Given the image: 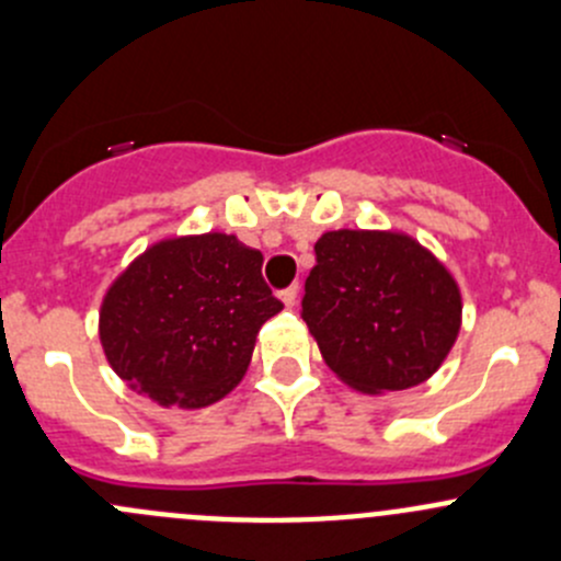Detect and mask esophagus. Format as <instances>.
<instances>
[{
    "label": "esophagus",
    "mask_w": 561,
    "mask_h": 561,
    "mask_svg": "<svg viewBox=\"0 0 561 561\" xmlns=\"http://www.w3.org/2000/svg\"><path fill=\"white\" fill-rule=\"evenodd\" d=\"M279 301H282V307H287V309L296 307V301H298V285H290V287H287V290H282V293H279Z\"/></svg>",
    "instance_id": "esophagus-1"
}]
</instances>
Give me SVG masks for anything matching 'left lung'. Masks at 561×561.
<instances>
[{
	"mask_svg": "<svg viewBox=\"0 0 561 561\" xmlns=\"http://www.w3.org/2000/svg\"><path fill=\"white\" fill-rule=\"evenodd\" d=\"M304 287V320L328 369L360 393L426 382L461 328L454 274L396 230H328Z\"/></svg>",
	"mask_w": 561,
	"mask_h": 561,
	"instance_id": "8db88e82",
	"label": "left lung"
}]
</instances>
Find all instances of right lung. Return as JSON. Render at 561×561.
<instances>
[{
    "label": "right lung",
    "instance_id": "add662e5",
    "mask_svg": "<svg viewBox=\"0 0 561 561\" xmlns=\"http://www.w3.org/2000/svg\"><path fill=\"white\" fill-rule=\"evenodd\" d=\"M282 304L263 254L228 233L151 244L107 287L100 342L118 377L162 407L197 410L228 396L254 339Z\"/></svg>",
    "mask_w": 561,
    "mask_h": 561
}]
</instances>
